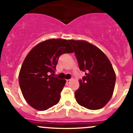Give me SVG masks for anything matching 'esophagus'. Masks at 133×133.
Here are the masks:
<instances>
[{"label": "esophagus", "mask_w": 133, "mask_h": 133, "mask_svg": "<svg viewBox=\"0 0 133 133\" xmlns=\"http://www.w3.org/2000/svg\"><path fill=\"white\" fill-rule=\"evenodd\" d=\"M71 79H67L66 80V82L67 83H70V82H71Z\"/></svg>", "instance_id": "esophagus-1"}]
</instances>
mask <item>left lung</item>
I'll return each mask as SVG.
<instances>
[{"instance_id": "left-lung-1", "label": "left lung", "mask_w": 133, "mask_h": 133, "mask_svg": "<svg viewBox=\"0 0 133 133\" xmlns=\"http://www.w3.org/2000/svg\"><path fill=\"white\" fill-rule=\"evenodd\" d=\"M74 49L81 71L85 76L79 80L76 92L79 105L91 110L103 108L112 97L116 74L110 61L103 51L84 41L69 40Z\"/></svg>"}]
</instances>
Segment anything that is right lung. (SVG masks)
Returning <instances> with one entry per match:
<instances>
[{"label":"right lung","mask_w":133,"mask_h":133,"mask_svg":"<svg viewBox=\"0 0 133 133\" xmlns=\"http://www.w3.org/2000/svg\"><path fill=\"white\" fill-rule=\"evenodd\" d=\"M68 41L52 39L36 45L27 54L20 70L19 86L27 103L45 111L59 102L65 80L53 77L59 57L72 53Z\"/></svg>","instance_id":"1"}]
</instances>
